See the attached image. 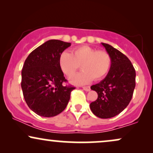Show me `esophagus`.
<instances>
[{
	"instance_id": "esophagus-1",
	"label": "esophagus",
	"mask_w": 153,
	"mask_h": 153,
	"mask_svg": "<svg viewBox=\"0 0 153 153\" xmlns=\"http://www.w3.org/2000/svg\"><path fill=\"white\" fill-rule=\"evenodd\" d=\"M82 89L85 91H91V87L90 86H84L82 87Z\"/></svg>"
}]
</instances>
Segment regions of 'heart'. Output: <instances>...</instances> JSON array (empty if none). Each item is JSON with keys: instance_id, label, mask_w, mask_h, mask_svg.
<instances>
[{"instance_id": "obj_1", "label": "heart", "mask_w": 153, "mask_h": 153, "mask_svg": "<svg viewBox=\"0 0 153 153\" xmlns=\"http://www.w3.org/2000/svg\"><path fill=\"white\" fill-rule=\"evenodd\" d=\"M61 71L66 76L71 77L81 68V73L74 75L70 81L75 85H85L93 79L99 80L109 72L112 65L110 54L105 50H98L88 45L76 47L72 53L64 51L59 57Z\"/></svg>"}]
</instances>
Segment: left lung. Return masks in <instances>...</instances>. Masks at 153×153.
Here are the masks:
<instances>
[{"label":"left lung","instance_id":"obj_1","mask_svg":"<svg viewBox=\"0 0 153 153\" xmlns=\"http://www.w3.org/2000/svg\"><path fill=\"white\" fill-rule=\"evenodd\" d=\"M101 45L110 54L112 65L106 78L91 87L98 94V99L91 103L90 108L96 117L108 119L120 114L130 102L136 73L127 56L108 44Z\"/></svg>","mask_w":153,"mask_h":153}]
</instances>
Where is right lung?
Instances as JSON below:
<instances>
[{
	"label": "right lung",
	"mask_w": 153,
	"mask_h": 153,
	"mask_svg": "<svg viewBox=\"0 0 153 153\" xmlns=\"http://www.w3.org/2000/svg\"><path fill=\"white\" fill-rule=\"evenodd\" d=\"M71 45L60 40H48L29 54L23 66L24 99L30 109L41 117H52L63 111L75 88L64 85L67 80L59 65V55Z\"/></svg>",
	"instance_id": "add662e5"
}]
</instances>
